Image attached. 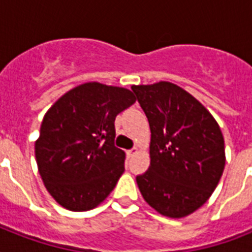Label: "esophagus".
Here are the masks:
<instances>
[{
    "label": "esophagus",
    "instance_id": "34e87169",
    "mask_svg": "<svg viewBox=\"0 0 252 252\" xmlns=\"http://www.w3.org/2000/svg\"><path fill=\"white\" fill-rule=\"evenodd\" d=\"M137 152H138L137 148H132V149L128 150V152H126V156H128V157H133L134 154L137 153Z\"/></svg>",
    "mask_w": 252,
    "mask_h": 252
}]
</instances>
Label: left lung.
<instances>
[{
    "label": "left lung",
    "instance_id": "left-lung-1",
    "mask_svg": "<svg viewBox=\"0 0 252 252\" xmlns=\"http://www.w3.org/2000/svg\"><path fill=\"white\" fill-rule=\"evenodd\" d=\"M149 120L150 166L136 176L142 197L158 213L180 219L199 209L225 167L222 132L209 111L171 82L132 86Z\"/></svg>",
    "mask_w": 252,
    "mask_h": 252
}]
</instances>
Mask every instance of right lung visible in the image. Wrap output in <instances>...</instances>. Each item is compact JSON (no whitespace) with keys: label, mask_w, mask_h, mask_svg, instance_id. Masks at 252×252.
I'll return each mask as SVG.
<instances>
[{"label":"right lung","mask_w":252,"mask_h":252,"mask_svg":"<svg viewBox=\"0 0 252 252\" xmlns=\"http://www.w3.org/2000/svg\"><path fill=\"white\" fill-rule=\"evenodd\" d=\"M134 102L128 89L87 82L47 111L35 157L45 188L61 207L89 211L114 189L126 159L115 146V118Z\"/></svg>","instance_id":"obj_1"}]
</instances>
